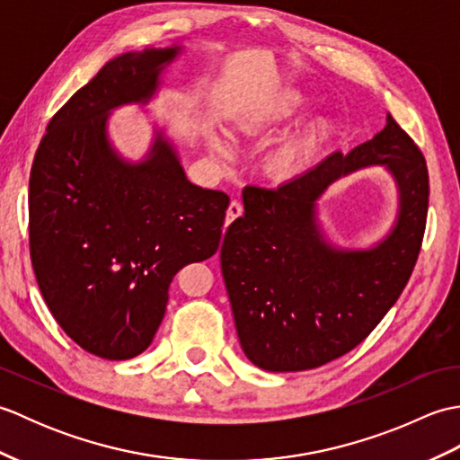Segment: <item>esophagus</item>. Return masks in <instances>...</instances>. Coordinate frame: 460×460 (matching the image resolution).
<instances>
[{
	"label": "esophagus",
	"instance_id": "34e87169",
	"mask_svg": "<svg viewBox=\"0 0 460 460\" xmlns=\"http://www.w3.org/2000/svg\"><path fill=\"white\" fill-rule=\"evenodd\" d=\"M241 213H243V205L237 199H233L229 203V208H227V219H225V225H229L231 221H235Z\"/></svg>",
	"mask_w": 460,
	"mask_h": 460
}]
</instances>
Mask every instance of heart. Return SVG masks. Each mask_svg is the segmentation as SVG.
Here are the masks:
<instances>
[{"label": "heart", "mask_w": 460, "mask_h": 460, "mask_svg": "<svg viewBox=\"0 0 460 460\" xmlns=\"http://www.w3.org/2000/svg\"><path fill=\"white\" fill-rule=\"evenodd\" d=\"M310 104V96L302 91H279L262 102L257 111L237 119L233 126V138L239 144H249L257 138H262L272 132L275 126L296 116ZM326 134V122L314 120L306 124L305 128L287 136L285 140L272 146V148L262 158V172L269 180L277 183H285L298 178L306 170L312 154L318 150V146ZM208 144L213 155L221 162H229L235 155L231 142L223 134L211 132L208 136Z\"/></svg>", "instance_id": "heart-1"}]
</instances>
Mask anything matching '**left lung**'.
Instances as JSON below:
<instances>
[{
  "mask_svg": "<svg viewBox=\"0 0 460 460\" xmlns=\"http://www.w3.org/2000/svg\"><path fill=\"white\" fill-rule=\"evenodd\" d=\"M376 164L398 190L393 227L367 248L336 246L321 227V195ZM427 203L425 158L392 114L369 142L328 155L277 190L247 185L245 213L229 225L221 245V272L245 356L267 371H302L354 349L411 277Z\"/></svg>",
  "mask_w": 460,
  "mask_h": 460,
  "instance_id": "left-lung-1",
  "label": "left lung"
}]
</instances>
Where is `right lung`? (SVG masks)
Returning <instances> with one entry per match:
<instances>
[{
	"mask_svg": "<svg viewBox=\"0 0 460 460\" xmlns=\"http://www.w3.org/2000/svg\"><path fill=\"white\" fill-rule=\"evenodd\" d=\"M181 43L111 58L47 126L29 178V245L49 310L83 349L130 359L152 344L175 272L219 249L227 193L199 188L152 120L140 160L116 148L109 119L150 104ZM150 116V114H148Z\"/></svg>",
	"mask_w": 460,
	"mask_h": 460,
	"instance_id": "obj_1",
	"label": "right lung"
}]
</instances>
